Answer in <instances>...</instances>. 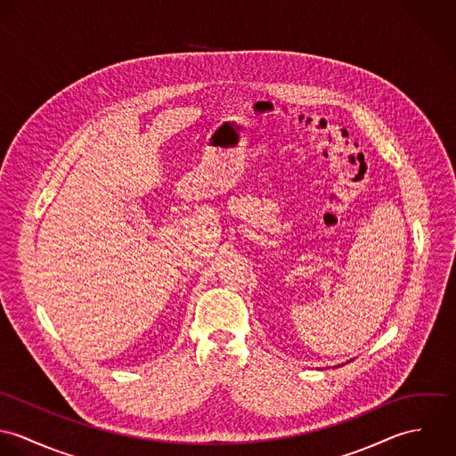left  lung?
I'll return each instance as SVG.
<instances>
[{
	"label": "left lung",
	"mask_w": 456,
	"mask_h": 456,
	"mask_svg": "<svg viewBox=\"0 0 456 456\" xmlns=\"http://www.w3.org/2000/svg\"><path fill=\"white\" fill-rule=\"evenodd\" d=\"M337 367H338V365H337Z\"/></svg>",
	"instance_id": "1"
}]
</instances>
